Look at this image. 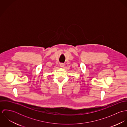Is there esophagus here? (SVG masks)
Returning a JSON list of instances; mask_svg holds the SVG:
<instances>
[{
	"label": "esophagus",
	"instance_id": "esophagus-1",
	"mask_svg": "<svg viewBox=\"0 0 127 127\" xmlns=\"http://www.w3.org/2000/svg\"><path fill=\"white\" fill-rule=\"evenodd\" d=\"M60 66H61V67H64V63H61V64H60Z\"/></svg>",
	"mask_w": 127,
	"mask_h": 127
}]
</instances>
